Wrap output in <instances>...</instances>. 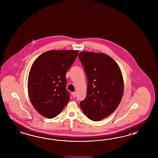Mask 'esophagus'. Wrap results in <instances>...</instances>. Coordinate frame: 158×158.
<instances>
[{
    "label": "esophagus",
    "mask_w": 158,
    "mask_h": 158,
    "mask_svg": "<svg viewBox=\"0 0 158 158\" xmlns=\"http://www.w3.org/2000/svg\"><path fill=\"white\" fill-rule=\"evenodd\" d=\"M72 97H73V98H75V97H76V93L75 92H73L72 93Z\"/></svg>",
    "instance_id": "obj_1"
}]
</instances>
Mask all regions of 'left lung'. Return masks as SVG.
<instances>
[{
  "instance_id": "1",
  "label": "left lung",
  "mask_w": 158,
  "mask_h": 158,
  "mask_svg": "<svg viewBox=\"0 0 158 158\" xmlns=\"http://www.w3.org/2000/svg\"><path fill=\"white\" fill-rule=\"evenodd\" d=\"M78 57L87 79L86 98L80 106L91 120L104 119L115 111L123 96L120 69L113 58L104 53L83 52Z\"/></svg>"
}]
</instances>
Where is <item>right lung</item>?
<instances>
[{
  "label": "right lung",
  "instance_id": "1",
  "mask_svg": "<svg viewBox=\"0 0 158 158\" xmlns=\"http://www.w3.org/2000/svg\"><path fill=\"white\" fill-rule=\"evenodd\" d=\"M78 50H50L42 54L31 68L28 91L36 111L48 118L57 116L70 100L66 73Z\"/></svg>",
  "mask_w": 158,
  "mask_h": 158
}]
</instances>
